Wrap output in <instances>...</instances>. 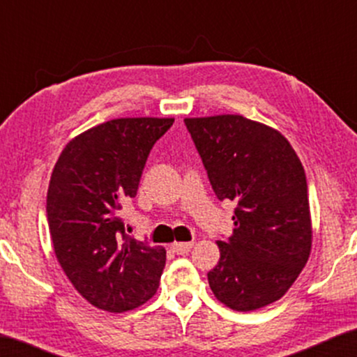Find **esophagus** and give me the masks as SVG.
Segmentation results:
<instances>
[{"instance_id": "1", "label": "esophagus", "mask_w": 357, "mask_h": 357, "mask_svg": "<svg viewBox=\"0 0 357 357\" xmlns=\"http://www.w3.org/2000/svg\"><path fill=\"white\" fill-rule=\"evenodd\" d=\"M192 247H193V242H175L172 243V247H170V250L177 253V255H185V253L192 250Z\"/></svg>"}]
</instances>
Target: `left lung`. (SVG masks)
Wrapping results in <instances>:
<instances>
[{
  "instance_id": "left-lung-1",
  "label": "left lung",
  "mask_w": 357,
  "mask_h": 357,
  "mask_svg": "<svg viewBox=\"0 0 357 357\" xmlns=\"http://www.w3.org/2000/svg\"><path fill=\"white\" fill-rule=\"evenodd\" d=\"M216 197L237 204L219 241L209 287L229 309L250 312L286 294L310 255L307 180L296 151L270 126L242 115L185 119Z\"/></svg>"
}]
</instances>
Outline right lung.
Returning a JSON list of instances; mask_svg holds the SVG:
<instances>
[{"label": "right lung", "mask_w": 357, "mask_h": 357, "mask_svg": "<svg viewBox=\"0 0 357 357\" xmlns=\"http://www.w3.org/2000/svg\"><path fill=\"white\" fill-rule=\"evenodd\" d=\"M174 119H116L71 139L47 193L53 250L76 291L97 309L126 312L155 294L165 250L125 234L121 204L136 197L155 141Z\"/></svg>", "instance_id": "obj_1"}]
</instances>
